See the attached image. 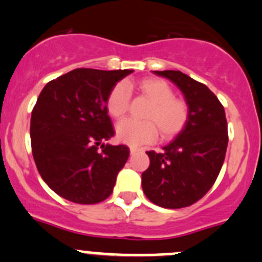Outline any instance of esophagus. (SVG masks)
<instances>
[{"instance_id": "obj_1", "label": "esophagus", "mask_w": 262, "mask_h": 262, "mask_svg": "<svg viewBox=\"0 0 262 262\" xmlns=\"http://www.w3.org/2000/svg\"><path fill=\"white\" fill-rule=\"evenodd\" d=\"M141 149H139V147H136V146H131L130 147V152L131 154H135V152H137V151H140Z\"/></svg>"}]
</instances>
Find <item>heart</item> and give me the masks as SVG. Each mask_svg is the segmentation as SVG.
Masks as SVG:
<instances>
[{
	"instance_id": "b5f03b06",
	"label": "heart",
	"mask_w": 262,
	"mask_h": 262,
	"mask_svg": "<svg viewBox=\"0 0 262 262\" xmlns=\"http://www.w3.org/2000/svg\"><path fill=\"white\" fill-rule=\"evenodd\" d=\"M137 90L151 101L145 112L146 120H125L116 127V136L123 144L141 145L154 141L158 130L163 139H171L184 130L189 121L190 107L184 98L174 96V90L165 80L147 78L137 85L128 82L116 84L107 96V111L116 120L125 117L130 107V92Z\"/></svg>"
}]
</instances>
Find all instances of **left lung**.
Returning a JSON list of instances; mask_svg holds the SVG:
<instances>
[{
  "instance_id": "obj_1",
  "label": "left lung",
  "mask_w": 262,
  "mask_h": 262,
  "mask_svg": "<svg viewBox=\"0 0 262 262\" xmlns=\"http://www.w3.org/2000/svg\"><path fill=\"white\" fill-rule=\"evenodd\" d=\"M178 85L190 107L184 130L163 152L147 151L150 165L142 172V190L164 208H184L198 202L214 184L228 145L225 108L203 83L179 71L154 72Z\"/></svg>"
}]
</instances>
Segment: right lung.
Segmentation results:
<instances>
[{
    "label": "right lung",
    "instance_id": "add662e5",
    "mask_svg": "<svg viewBox=\"0 0 262 262\" xmlns=\"http://www.w3.org/2000/svg\"><path fill=\"white\" fill-rule=\"evenodd\" d=\"M132 71L78 68L50 80L32 108L31 150L42 180L61 198L96 204L111 195L130 155L115 135L106 101Z\"/></svg>",
    "mask_w": 262,
    "mask_h": 262
}]
</instances>
